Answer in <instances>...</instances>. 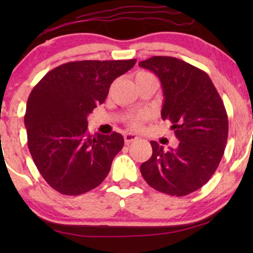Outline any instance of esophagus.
<instances>
[{
	"mask_svg": "<svg viewBox=\"0 0 253 253\" xmlns=\"http://www.w3.org/2000/svg\"><path fill=\"white\" fill-rule=\"evenodd\" d=\"M137 139H138V137L133 133H126V136H124V141H126V144H130Z\"/></svg>",
	"mask_w": 253,
	"mask_h": 253,
	"instance_id": "1",
	"label": "esophagus"
}]
</instances>
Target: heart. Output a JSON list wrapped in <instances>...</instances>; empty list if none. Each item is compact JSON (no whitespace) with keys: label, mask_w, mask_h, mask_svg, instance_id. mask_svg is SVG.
I'll list each match as a JSON object with an SVG mask.
<instances>
[{"label":"heart","mask_w":253,"mask_h":253,"mask_svg":"<svg viewBox=\"0 0 253 253\" xmlns=\"http://www.w3.org/2000/svg\"><path fill=\"white\" fill-rule=\"evenodd\" d=\"M144 76H150V74H148V72H145V71H140L136 75V78L144 77ZM145 119H146V115H145V114H139V115L134 116L130 120V126H133V127H138Z\"/></svg>","instance_id":"1"}]
</instances>
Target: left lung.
I'll return each instance as SVG.
<instances>
[{"label":"left lung","instance_id":"obj_1","mask_svg":"<svg viewBox=\"0 0 253 253\" xmlns=\"http://www.w3.org/2000/svg\"><path fill=\"white\" fill-rule=\"evenodd\" d=\"M153 71L164 92L162 120L171 122L177 147L152 140V157L140 166L145 181L158 191L183 197L205 185L226 148L228 116L223 101L205 71L170 56L139 62Z\"/></svg>","mask_w":253,"mask_h":253}]
</instances>
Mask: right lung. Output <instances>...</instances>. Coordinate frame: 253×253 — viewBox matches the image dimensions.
I'll list each match as a JSON object with an SVG mask.
<instances>
[{"label":"right lung","mask_w":253,"mask_h":253,"mask_svg":"<svg viewBox=\"0 0 253 253\" xmlns=\"http://www.w3.org/2000/svg\"><path fill=\"white\" fill-rule=\"evenodd\" d=\"M134 64L136 60L69 62L34 86L24 116L27 145L38 170L57 192L82 195L108 175L123 136H91L87 116L105 102L112 83Z\"/></svg>","instance_id":"add662e5"}]
</instances>
